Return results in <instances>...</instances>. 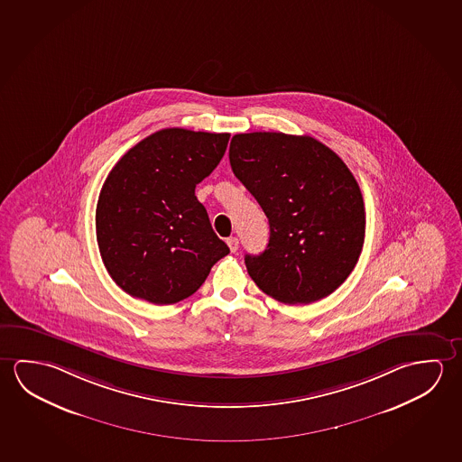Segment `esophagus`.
I'll use <instances>...</instances> for the list:
<instances>
[{
	"label": "esophagus",
	"instance_id": "1",
	"mask_svg": "<svg viewBox=\"0 0 462 462\" xmlns=\"http://www.w3.org/2000/svg\"><path fill=\"white\" fill-rule=\"evenodd\" d=\"M227 245L232 253H236V250H238V238L236 236H230V238H227Z\"/></svg>",
	"mask_w": 462,
	"mask_h": 462
}]
</instances>
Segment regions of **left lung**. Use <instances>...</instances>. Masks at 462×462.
<instances>
[{
    "mask_svg": "<svg viewBox=\"0 0 462 462\" xmlns=\"http://www.w3.org/2000/svg\"><path fill=\"white\" fill-rule=\"evenodd\" d=\"M228 159L269 219L267 248L245 256L257 287L288 304L333 293L365 235L363 195L346 164L316 138L282 132L235 135Z\"/></svg>",
    "mask_w": 462,
    "mask_h": 462,
    "instance_id": "left-lung-1",
    "label": "left lung"
}]
</instances>
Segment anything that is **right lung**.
Wrapping results in <instances>:
<instances>
[{
  "label": "right lung",
  "mask_w": 462,
  "mask_h": 462,
  "mask_svg": "<svg viewBox=\"0 0 462 462\" xmlns=\"http://www.w3.org/2000/svg\"><path fill=\"white\" fill-rule=\"evenodd\" d=\"M228 138L159 130L130 148L107 175L97 205V240L107 273L125 293L152 304L179 303L230 253L195 197Z\"/></svg>",
  "instance_id": "add662e5"
}]
</instances>
